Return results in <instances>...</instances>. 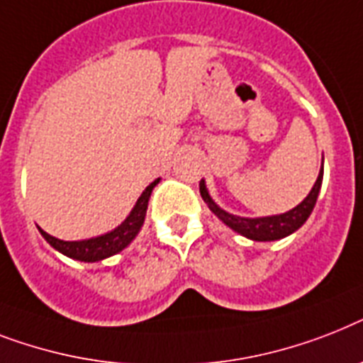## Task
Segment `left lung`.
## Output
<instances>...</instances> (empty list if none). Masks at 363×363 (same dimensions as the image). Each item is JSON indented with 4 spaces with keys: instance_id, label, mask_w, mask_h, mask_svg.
<instances>
[{
    "instance_id": "obj_1",
    "label": "left lung",
    "mask_w": 363,
    "mask_h": 363,
    "mask_svg": "<svg viewBox=\"0 0 363 363\" xmlns=\"http://www.w3.org/2000/svg\"><path fill=\"white\" fill-rule=\"evenodd\" d=\"M323 176L324 168L320 167L318 178L317 182H315V185H313V189L309 191V195L301 200L296 208H292V210L285 211V213H277V216L240 217L234 216V213H228V211L223 210L221 206H217L216 202H213V199H211L210 193H208V187H206L204 179H200V195H202L204 202L208 204V208H210V210L234 232L249 238V240H253V242H275V240H281V238L291 236L292 232H296L298 228L309 219L313 208L317 204L318 193H320Z\"/></svg>"
}]
</instances>
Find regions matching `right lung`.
Instances as JSON below:
<instances>
[{
	"label": "right lung",
	"instance_id": "right-lung-1",
	"mask_svg": "<svg viewBox=\"0 0 363 363\" xmlns=\"http://www.w3.org/2000/svg\"><path fill=\"white\" fill-rule=\"evenodd\" d=\"M157 184L159 178L142 191V195L138 196L135 208L125 217V221L118 225L114 230L101 234V236L88 238V240H77V242H65V240H57V238L50 236L43 228H39L40 236L45 238L52 247L60 251L62 255H65V257H69V259L80 260V262H101V260L108 259L112 255H118L120 251H123L138 236V232H140L142 225H144V219H146L147 202H150L153 187Z\"/></svg>",
	"mask_w": 363,
	"mask_h": 363
}]
</instances>
